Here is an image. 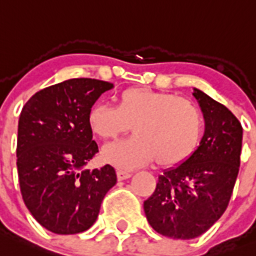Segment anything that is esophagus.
<instances>
[{
	"label": "esophagus",
	"mask_w": 256,
	"mask_h": 256,
	"mask_svg": "<svg viewBox=\"0 0 256 256\" xmlns=\"http://www.w3.org/2000/svg\"><path fill=\"white\" fill-rule=\"evenodd\" d=\"M130 176H132V172L124 171V170H118V180L130 179Z\"/></svg>",
	"instance_id": "obj_1"
}]
</instances>
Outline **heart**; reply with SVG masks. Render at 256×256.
<instances>
[{
	"mask_svg": "<svg viewBox=\"0 0 256 256\" xmlns=\"http://www.w3.org/2000/svg\"><path fill=\"white\" fill-rule=\"evenodd\" d=\"M88 124L97 138L116 140L132 132L134 138L106 146V162L134 168L156 158L158 164H175L192 154L202 134V116L194 102L172 93L130 88L116 98V106L97 102L89 110Z\"/></svg>",
	"mask_w": 256,
	"mask_h": 256,
	"instance_id": "b5f03b06",
	"label": "heart"
}]
</instances>
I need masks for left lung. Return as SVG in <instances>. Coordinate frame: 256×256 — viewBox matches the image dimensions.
Wrapping results in <instances>:
<instances>
[{"label": "left lung", "instance_id": "1", "mask_svg": "<svg viewBox=\"0 0 256 256\" xmlns=\"http://www.w3.org/2000/svg\"><path fill=\"white\" fill-rule=\"evenodd\" d=\"M206 130L199 146L183 163L159 176L144 202L146 220L156 232L174 239L204 234L228 206L236 182L243 128L231 110L194 88Z\"/></svg>", "mask_w": 256, "mask_h": 256}]
</instances>
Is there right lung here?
<instances>
[{"label": "right lung", "instance_id": "right-lung-1", "mask_svg": "<svg viewBox=\"0 0 256 256\" xmlns=\"http://www.w3.org/2000/svg\"><path fill=\"white\" fill-rule=\"evenodd\" d=\"M112 88L106 81L70 78L41 89L21 110L20 188L33 218L50 232L70 235L90 228L104 196L118 182L110 164L85 168L98 152L89 110Z\"/></svg>", "mask_w": 256, "mask_h": 256}]
</instances>
